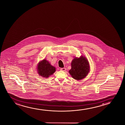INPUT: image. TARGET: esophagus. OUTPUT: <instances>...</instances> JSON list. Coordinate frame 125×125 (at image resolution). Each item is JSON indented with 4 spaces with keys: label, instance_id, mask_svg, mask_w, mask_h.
<instances>
[{
    "label": "esophagus",
    "instance_id": "esophagus-1",
    "mask_svg": "<svg viewBox=\"0 0 125 125\" xmlns=\"http://www.w3.org/2000/svg\"><path fill=\"white\" fill-rule=\"evenodd\" d=\"M60 70H62V71H65L66 70V69L65 68H62Z\"/></svg>",
    "mask_w": 125,
    "mask_h": 125
}]
</instances>
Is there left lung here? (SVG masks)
<instances>
[{
    "mask_svg": "<svg viewBox=\"0 0 125 125\" xmlns=\"http://www.w3.org/2000/svg\"><path fill=\"white\" fill-rule=\"evenodd\" d=\"M90 70L89 62L87 59L82 56L75 58L71 63V69L69 73L75 80H80L86 76Z\"/></svg>",
    "mask_w": 125,
    "mask_h": 125,
    "instance_id": "8db88e82",
    "label": "left lung"
}]
</instances>
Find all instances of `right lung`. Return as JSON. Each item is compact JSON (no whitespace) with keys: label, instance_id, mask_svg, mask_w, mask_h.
Segmentation results:
<instances>
[{"label":"right lung","instance_id":"obj_1","mask_svg":"<svg viewBox=\"0 0 125 125\" xmlns=\"http://www.w3.org/2000/svg\"><path fill=\"white\" fill-rule=\"evenodd\" d=\"M38 73L43 77H48L55 71V68L52 66L46 60L40 62L38 66Z\"/></svg>","mask_w":125,"mask_h":125}]
</instances>
